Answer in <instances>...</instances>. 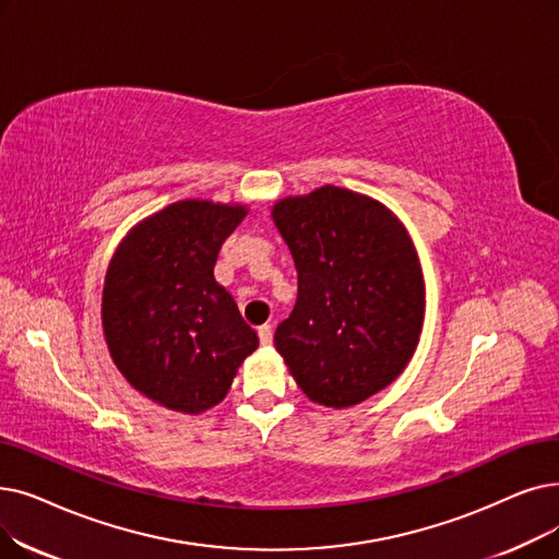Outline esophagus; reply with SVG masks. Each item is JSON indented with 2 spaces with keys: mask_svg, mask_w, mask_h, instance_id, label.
<instances>
[{
  "mask_svg": "<svg viewBox=\"0 0 559 559\" xmlns=\"http://www.w3.org/2000/svg\"><path fill=\"white\" fill-rule=\"evenodd\" d=\"M258 337H260V345H262V347H270V345H272V340H274V331H272V326H270V324L260 326V329H258Z\"/></svg>",
  "mask_w": 559,
  "mask_h": 559,
  "instance_id": "1",
  "label": "esophagus"
}]
</instances>
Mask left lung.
Here are the masks:
<instances>
[{"instance_id": "8db88e82", "label": "left lung", "mask_w": 559, "mask_h": 559, "mask_svg": "<svg viewBox=\"0 0 559 559\" xmlns=\"http://www.w3.org/2000/svg\"><path fill=\"white\" fill-rule=\"evenodd\" d=\"M299 293L274 345L308 400L347 408L391 385L425 322L418 251L395 212L324 185L274 203Z\"/></svg>"}]
</instances>
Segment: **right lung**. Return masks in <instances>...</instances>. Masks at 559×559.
I'll use <instances>...</instances> for the list:
<instances>
[{
  "mask_svg": "<svg viewBox=\"0 0 559 559\" xmlns=\"http://www.w3.org/2000/svg\"><path fill=\"white\" fill-rule=\"evenodd\" d=\"M247 205L185 199L145 216L120 241L103 287V331L128 383L178 414L219 404L258 349L255 331L214 262Z\"/></svg>",
  "mask_w": 559,
  "mask_h": 559,
  "instance_id": "1",
  "label": "right lung"
}]
</instances>
